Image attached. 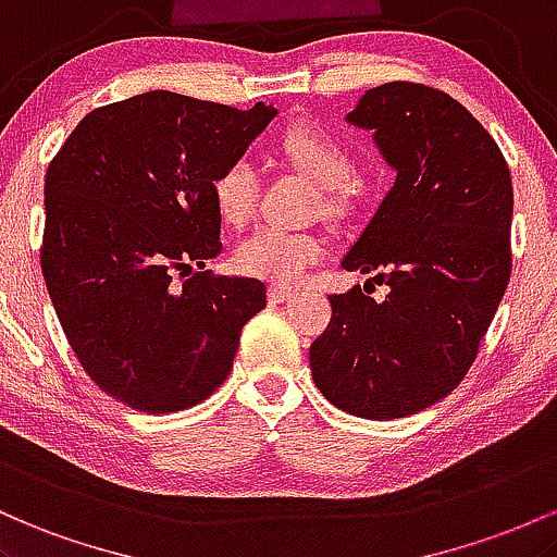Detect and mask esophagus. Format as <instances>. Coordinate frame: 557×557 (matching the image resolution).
Returning <instances> with one entry per match:
<instances>
[{"label": "esophagus", "mask_w": 557, "mask_h": 557, "mask_svg": "<svg viewBox=\"0 0 557 557\" xmlns=\"http://www.w3.org/2000/svg\"><path fill=\"white\" fill-rule=\"evenodd\" d=\"M295 295H297V289H292V286L273 284L271 289H268V297H271V302H286V299H292Z\"/></svg>", "instance_id": "esophagus-1"}]
</instances>
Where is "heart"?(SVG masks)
I'll return each mask as SVG.
<instances>
[{
    "label": "heart",
    "mask_w": 557,
    "mask_h": 557,
    "mask_svg": "<svg viewBox=\"0 0 557 557\" xmlns=\"http://www.w3.org/2000/svg\"><path fill=\"white\" fill-rule=\"evenodd\" d=\"M281 152L286 160L305 173L318 189H323V210L336 215L349 202V181L355 176L352 154L334 136L312 126H292L281 136ZM212 202L218 215L228 226H245L258 202V168L249 158L231 160L212 178ZM323 258V242L305 231L281 226H260L236 247V268L247 276L273 281V284H295L308 273L312 262Z\"/></svg>",
    "instance_id": "heart-1"
}]
</instances>
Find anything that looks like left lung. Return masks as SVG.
I'll use <instances>...</instances> for the list:
<instances>
[{
    "instance_id": "left-lung-1",
    "label": "left lung",
    "mask_w": 557,
    "mask_h": 557,
    "mask_svg": "<svg viewBox=\"0 0 557 557\" xmlns=\"http://www.w3.org/2000/svg\"><path fill=\"white\" fill-rule=\"evenodd\" d=\"M347 123L373 131L397 178L342 268L379 271L389 295H331L310 371L331 405L389 421L440 403L476 360L510 278L513 181L490 131L431 86L368 89Z\"/></svg>"
}]
</instances>
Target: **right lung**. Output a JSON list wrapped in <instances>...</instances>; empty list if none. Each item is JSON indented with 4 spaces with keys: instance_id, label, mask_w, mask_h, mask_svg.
I'll return each instance as SVG.
<instances>
[{
    "instance_id": "1",
    "label": "right lung",
    "mask_w": 557,
    "mask_h": 557,
    "mask_svg": "<svg viewBox=\"0 0 557 557\" xmlns=\"http://www.w3.org/2000/svg\"><path fill=\"white\" fill-rule=\"evenodd\" d=\"M276 108L147 91L91 110L47 168L41 271L89 379L141 413H176L228 376L258 278L215 276L212 178ZM178 272L181 282L172 278Z\"/></svg>"
}]
</instances>
